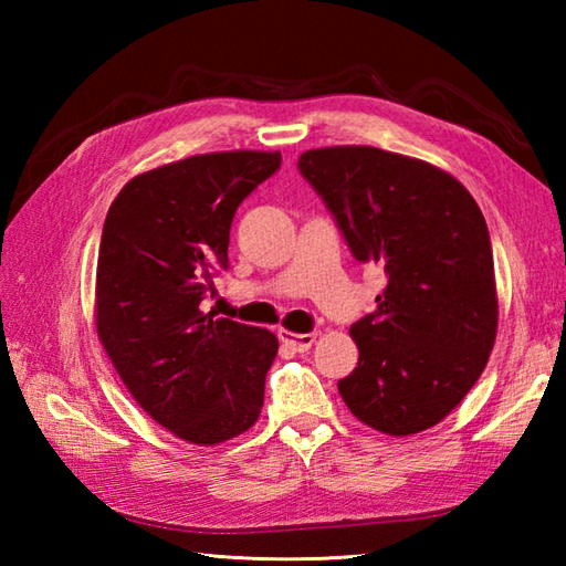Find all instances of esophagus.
Instances as JSON below:
<instances>
[{"label": "esophagus", "mask_w": 566, "mask_h": 566, "mask_svg": "<svg viewBox=\"0 0 566 566\" xmlns=\"http://www.w3.org/2000/svg\"><path fill=\"white\" fill-rule=\"evenodd\" d=\"M280 340L284 345H290L296 353H306L311 345L316 340V333H290V331H280Z\"/></svg>", "instance_id": "34e87169"}]
</instances>
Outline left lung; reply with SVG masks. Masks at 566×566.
Returning <instances> with one entry per match:
<instances>
[{
	"label": "left lung",
	"instance_id": "1",
	"mask_svg": "<svg viewBox=\"0 0 566 566\" xmlns=\"http://www.w3.org/2000/svg\"><path fill=\"white\" fill-rule=\"evenodd\" d=\"M298 172L355 260L387 274L377 308L350 326L359 359L338 381L343 401L387 436L440 423L482 377L496 340L482 209L452 175L369 146L306 150Z\"/></svg>",
	"mask_w": 566,
	"mask_h": 566
}]
</instances>
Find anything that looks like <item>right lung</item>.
I'll return each mask as SVG.
<instances>
[{
	"instance_id": "right-lung-1",
	"label": "right lung",
	"mask_w": 566,
	"mask_h": 566,
	"mask_svg": "<svg viewBox=\"0 0 566 566\" xmlns=\"http://www.w3.org/2000/svg\"><path fill=\"white\" fill-rule=\"evenodd\" d=\"M282 165L280 153H209L143 172L109 207L97 262V333L138 406L195 444L255 423L276 335L203 314L228 268L240 203Z\"/></svg>"
}]
</instances>
